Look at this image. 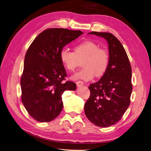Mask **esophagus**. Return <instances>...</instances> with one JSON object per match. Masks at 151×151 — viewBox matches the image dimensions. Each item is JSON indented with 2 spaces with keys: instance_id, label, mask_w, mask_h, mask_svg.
<instances>
[{
  "instance_id": "obj_1",
  "label": "esophagus",
  "mask_w": 151,
  "mask_h": 151,
  "mask_svg": "<svg viewBox=\"0 0 151 151\" xmlns=\"http://www.w3.org/2000/svg\"><path fill=\"white\" fill-rule=\"evenodd\" d=\"M76 84L78 87H81L82 86L84 85V83L82 81H78L76 82Z\"/></svg>"
}]
</instances>
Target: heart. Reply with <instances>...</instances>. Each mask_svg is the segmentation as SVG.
<instances>
[{
    "label": "heart",
    "instance_id": "heart-1",
    "mask_svg": "<svg viewBox=\"0 0 151 151\" xmlns=\"http://www.w3.org/2000/svg\"><path fill=\"white\" fill-rule=\"evenodd\" d=\"M83 58H84L83 62L84 68L73 74L72 79L89 81L95 75L102 76L108 69L109 62L108 51L99 48L96 43L92 41H84L76 45L74 52L67 48H63L60 52V60L68 70H74L78 66L79 60Z\"/></svg>",
    "mask_w": 151,
    "mask_h": 151
}]
</instances>
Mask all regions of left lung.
Masks as SVG:
<instances>
[{
    "mask_svg": "<svg viewBox=\"0 0 151 151\" xmlns=\"http://www.w3.org/2000/svg\"><path fill=\"white\" fill-rule=\"evenodd\" d=\"M89 34L106 40L109 62L101 79L89 86L91 94L84 105V112L93 124L108 127L120 120L130 104L132 91L131 65L123 45L113 35L96 31Z\"/></svg>",
    "mask_w": 151,
    "mask_h": 151,
    "instance_id": "1",
    "label": "left lung"
}]
</instances>
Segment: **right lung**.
<instances>
[{"mask_svg":"<svg viewBox=\"0 0 151 151\" xmlns=\"http://www.w3.org/2000/svg\"><path fill=\"white\" fill-rule=\"evenodd\" d=\"M83 33L80 30L47 29L36 36L27 50L21 77V101L36 120L48 122L55 119L62 110L63 93L76 90L74 82H63L67 73L60 52Z\"/></svg>","mask_w":151,"mask_h":151,"instance_id":"right-lung-1","label":"right lung"}]
</instances>
